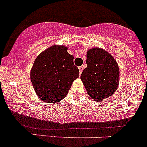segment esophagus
Masks as SVG:
<instances>
[{
    "mask_svg": "<svg viewBox=\"0 0 147 147\" xmlns=\"http://www.w3.org/2000/svg\"><path fill=\"white\" fill-rule=\"evenodd\" d=\"M79 74H82L83 71V67L82 66H79Z\"/></svg>",
    "mask_w": 147,
    "mask_h": 147,
    "instance_id": "1",
    "label": "esophagus"
}]
</instances>
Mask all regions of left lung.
Listing matches in <instances>:
<instances>
[{"label":"left lung","instance_id":"1","mask_svg":"<svg viewBox=\"0 0 147 147\" xmlns=\"http://www.w3.org/2000/svg\"><path fill=\"white\" fill-rule=\"evenodd\" d=\"M87 67L81 75V80L90 97L102 101L117 90L119 70L117 63L108 52L98 47L87 52Z\"/></svg>","mask_w":147,"mask_h":147}]
</instances>
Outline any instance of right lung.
<instances>
[{
  "label": "right lung",
  "instance_id": "add662e5",
  "mask_svg": "<svg viewBox=\"0 0 147 147\" xmlns=\"http://www.w3.org/2000/svg\"><path fill=\"white\" fill-rule=\"evenodd\" d=\"M65 46L54 45L39 54L30 71L38 97L45 103H57L66 96L73 82L79 76L74 56Z\"/></svg>",
  "mask_w": 147,
  "mask_h": 147
}]
</instances>
